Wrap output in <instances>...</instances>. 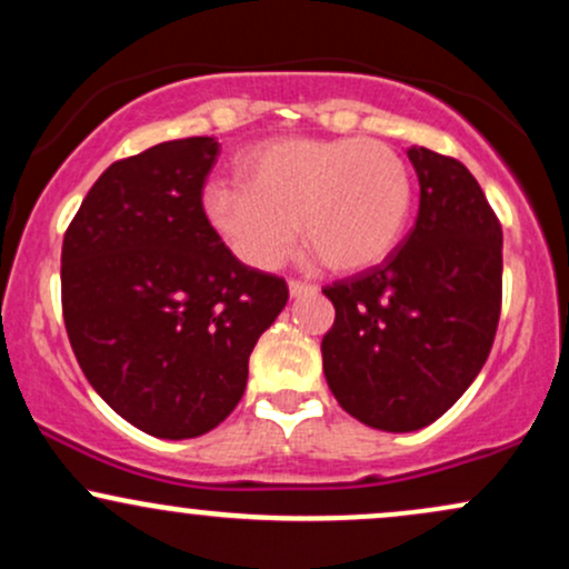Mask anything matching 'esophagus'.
<instances>
[{"label":"esophagus","instance_id":"obj_1","mask_svg":"<svg viewBox=\"0 0 569 569\" xmlns=\"http://www.w3.org/2000/svg\"><path fill=\"white\" fill-rule=\"evenodd\" d=\"M316 283H305V280H289V293L291 297H307V293H316Z\"/></svg>","mask_w":569,"mask_h":569}]
</instances>
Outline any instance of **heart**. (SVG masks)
<instances>
[{
	"mask_svg": "<svg viewBox=\"0 0 569 569\" xmlns=\"http://www.w3.org/2000/svg\"><path fill=\"white\" fill-rule=\"evenodd\" d=\"M240 184L206 189V213L230 251L272 270L305 243L335 272L388 259L411 211V173L377 139H276L238 162Z\"/></svg>",
	"mask_w": 569,
	"mask_h": 569,
	"instance_id": "heart-1",
	"label": "heart"
}]
</instances>
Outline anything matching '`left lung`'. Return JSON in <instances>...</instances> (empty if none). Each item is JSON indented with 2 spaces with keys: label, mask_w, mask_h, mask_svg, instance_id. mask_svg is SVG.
Here are the masks:
<instances>
[{
  "label": "left lung",
  "mask_w": 569,
  "mask_h": 569,
  "mask_svg": "<svg viewBox=\"0 0 569 569\" xmlns=\"http://www.w3.org/2000/svg\"><path fill=\"white\" fill-rule=\"evenodd\" d=\"M420 211L382 264L335 280L323 375L363 426L426 428L476 380L502 305V230L460 160L411 147Z\"/></svg>",
  "instance_id": "left-lung-1"
}]
</instances>
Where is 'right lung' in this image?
Returning a JSON list of instances; mask_svg holds the SVG:
<instances>
[{"label":"right lung","instance_id":"obj_1","mask_svg":"<svg viewBox=\"0 0 569 569\" xmlns=\"http://www.w3.org/2000/svg\"><path fill=\"white\" fill-rule=\"evenodd\" d=\"M208 136L107 168L63 234L61 307L82 375L130 426L194 439L243 398L248 356L289 299L213 230Z\"/></svg>","mask_w":569,"mask_h":569}]
</instances>
